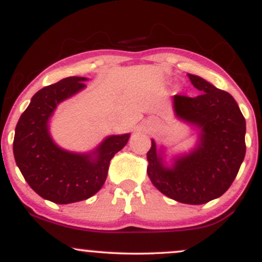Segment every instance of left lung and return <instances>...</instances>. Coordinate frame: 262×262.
<instances>
[{"instance_id": "8db88e82", "label": "left lung", "mask_w": 262, "mask_h": 262, "mask_svg": "<svg viewBox=\"0 0 262 262\" xmlns=\"http://www.w3.org/2000/svg\"><path fill=\"white\" fill-rule=\"evenodd\" d=\"M189 80L201 95L173 96V112L180 121L198 130L196 146L176 155L169 165L165 148L156 145L146 154L150 181L177 202L203 204L230 187L245 158V118L228 92L196 75Z\"/></svg>"}]
</instances>
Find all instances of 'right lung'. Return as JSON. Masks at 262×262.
Instances as JSON below:
<instances>
[{
    "instance_id": "1",
    "label": "right lung",
    "mask_w": 262,
    "mask_h": 262,
    "mask_svg": "<svg viewBox=\"0 0 262 262\" xmlns=\"http://www.w3.org/2000/svg\"><path fill=\"white\" fill-rule=\"evenodd\" d=\"M87 80L70 76L39 90L16 125L17 166L32 189L54 203L79 202L97 193L107 179L110 161L130 137L110 135L89 152L64 150L53 140L49 122L56 107L82 91Z\"/></svg>"
}]
</instances>
